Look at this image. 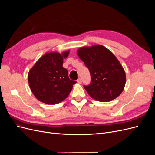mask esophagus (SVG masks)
<instances>
[{
	"instance_id": "1",
	"label": "esophagus",
	"mask_w": 155,
	"mask_h": 155,
	"mask_svg": "<svg viewBox=\"0 0 155 155\" xmlns=\"http://www.w3.org/2000/svg\"><path fill=\"white\" fill-rule=\"evenodd\" d=\"M77 82H78L79 84H81V82H82L81 79V78H79V79H78V80H77Z\"/></svg>"
}]
</instances>
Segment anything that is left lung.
<instances>
[{"instance_id": "obj_1", "label": "left lung", "mask_w": 155, "mask_h": 155, "mask_svg": "<svg viewBox=\"0 0 155 155\" xmlns=\"http://www.w3.org/2000/svg\"><path fill=\"white\" fill-rule=\"evenodd\" d=\"M77 53L91 74V83L84 85L89 96L101 102L119 96L125 87L126 77L115 55L101 45L82 47Z\"/></svg>"}]
</instances>
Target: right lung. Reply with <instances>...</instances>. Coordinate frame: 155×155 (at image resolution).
<instances>
[{"instance_id":"1","label":"right lung","mask_w":155,"mask_h":155,"mask_svg":"<svg viewBox=\"0 0 155 155\" xmlns=\"http://www.w3.org/2000/svg\"><path fill=\"white\" fill-rule=\"evenodd\" d=\"M69 54L51 52L44 55L28 73V83L37 100L48 105H55L68 97L76 81L70 79L68 70L63 67V59Z\"/></svg>"}]
</instances>
